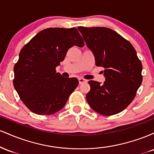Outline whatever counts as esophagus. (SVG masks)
Wrapping results in <instances>:
<instances>
[{"label": "esophagus", "instance_id": "1", "mask_svg": "<svg viewBox=\"0 0 154 154\" xmlns=\"http://www.w3.org/2000/svg\"><path fill=\"white\" fill-rule=\"evenodd\" d=\"M87 82H88L87 79H83V78H79V85L83 84V83H86Z\"/></svg>", "mask_w": 154, "mask_h": 154}]
</instances>
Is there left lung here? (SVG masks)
I'll return each instance as SVG.
<instances>
[{
  "instance_id": "1",
  "label": "left lung",
  "mask_w": 154,
  "mask_h": 154,
  "mask_svg": "<svg viewBox=\"0 0 154 154\" xmlns=\"http://www.w3.org/2000/svg\"><path fill=\"white\" fill-rule=\"evenodd\" d=\"M95 65L104 69L103 84L90 80L86 95L90 106L98 114L111 116L122 111L135 98L143 81L142 63L128 40L106 27L79 26Z\"/></svg>"
}]
</instances>
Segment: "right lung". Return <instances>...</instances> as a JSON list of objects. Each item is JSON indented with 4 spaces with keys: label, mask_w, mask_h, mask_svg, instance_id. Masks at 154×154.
Here are the masks:
<instances>
[{
    "label": "right lung",
    "mask_w": 154,
    "mask_h": 154,
    "mask_svg": "<svg viewBox=\"0 0 154 154\" xmlns=\"http://www.w3.org/2000/svg\"><path fill=\"white\" fill-rule=\"evenodd\" d=\"M83 47L77 28H48L22 48L15 63L13 84L19 98L32 112L51 115L61 110L78 85V79L56 73L70 48Z\"/></svg>",
    "instance_id": "add662e5"
}]
</instances>
